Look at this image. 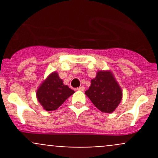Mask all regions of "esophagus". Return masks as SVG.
I'll return each mask as SVG.
<instances>
[{"label": "esophagus", "mask_w": 158, "mask_h": 158, "mask_svg": "<svg viewBox=\"0 0 158 158\" xmlns=\"http://www.w3.org/2000/svg\"><path fill=\"white\" fill-rule=\"evenodd\" d=\"M77 90H79V91H84V90H85V87H84V86H80V87H79V88H77Z\"/></svg>", "instance_id": "obj_1"}]
</instances>
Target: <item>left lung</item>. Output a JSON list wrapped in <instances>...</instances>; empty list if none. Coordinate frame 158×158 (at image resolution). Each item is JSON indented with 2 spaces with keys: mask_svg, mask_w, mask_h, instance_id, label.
Masks as SVG:
<instances>
[{
  "mask_svg": "<svg viewBox=\"0 0 158 158\" xmlns=\"http://www.w3.org/2000/svg\"><path fill=\"white\" fill-rule=\"evenodd\" d=\"M85 93L97 109L106 113L114 111L122 98V89L109 71L98 72Z\"/></svg>",
  "mask_w": 158,
  "mask_h": 158,
  "instance_id": "obj_1",
  "label": "left lung"
}]
</instances>
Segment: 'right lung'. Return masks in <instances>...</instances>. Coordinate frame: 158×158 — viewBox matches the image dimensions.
Instances as JSON below:
<instances>
[{"instance_id": "obj_1", "label": "right lung", "mask_w": 158, "mask_h": 158, "mask_svg": "<svg viewBox=\"0 0 158 158\" xmlns=\"http://www.w3.org/2000/svg\"><path fill=\"white\" fill-rule=\"evenodd\" d=\"M74 92L68 85H63V80L55 72L41 84L36 92V96L44 109L53 111L58 109Z\"/></svg>"}]
</instances>
